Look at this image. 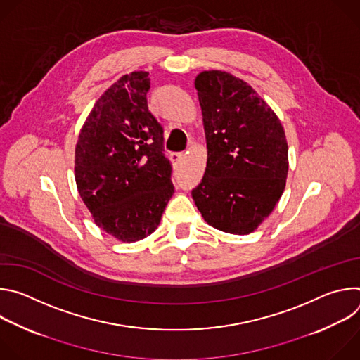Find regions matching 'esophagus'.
Wrapping results in <instances>:
<instances>
[{"mask_svg":"<svg viewBox=\"0 0 360 360\" xmlns=\"http://www.w3.org/2000/svg\"><path fill=\"white\" fill-rule=\"evenodd\" d=\"M184 153H181V152H175V153H171V161L172 162H175V164H178L179 161H182L184 160Z\"/></svg>","mask_w":360,"mask_h":360,"instance_id":"34e87169","label":"esophagus"}]
</instances>
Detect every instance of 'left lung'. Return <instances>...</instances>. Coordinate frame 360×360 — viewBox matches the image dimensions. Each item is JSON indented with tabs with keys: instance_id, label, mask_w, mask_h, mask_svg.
I'll return each instance as SVG.
<instances>
[{
	"instance_id": "8db88e82",
	"label": "left lung",
	"mask_w": 360,
	"mask_h": 360,
	"mask_svg": "<svg viewBox=\"0 0 360 360\" xmlns=\"http://www.w3.org/2000/svg\"><path fill=\"white\" fill-rule=\"evenodd\" d=\"M195 88L208 160L192 198L208 225L248 235L271 215L285 191L283 127L258 92L231 72L202 71Z\"/></svg>"
}]
</instances>
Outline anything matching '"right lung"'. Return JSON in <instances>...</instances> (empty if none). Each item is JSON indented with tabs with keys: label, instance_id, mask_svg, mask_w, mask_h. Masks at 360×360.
I'll return each instance as SVG.
<instances>
[{
	"label": "right lung",
	"instance_id": "obj_1",
	"mask_svg": "<svg viewBox=\"0 0 360 360\" xmlns=\"http://www.w3.org/2000/svg\"><path fill=\"white\" fill-rule=\"evenodd\" d=\"M149 72L122 75L98 98L75 145V182L98 228L121 242L149 236L174 193L162 127L149 111Z\"/></svg>",
	"mask_w": 360,
	"mask_h": 360
}]
</instances>
